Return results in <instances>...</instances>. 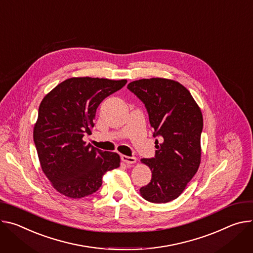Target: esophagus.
<instances>
[{"instance_id": "34e87169", "label": "esophagus", "mask_w": 253, "mask_h": 253, "mask_svg": "<svg viewBox=\"0 0 253 253\" xmlns=\"http://www.w3.org/2000/svg\"><path fill=\"white\" fill-rule=\"evenodd\" d=\"M122 161L125 162L127 165H131V164H134L136 162V158L135 157H128V156H122Z\"/></svg>"}]
</instances>
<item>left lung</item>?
Returning a JSON list of instances; mask_svg holds the SVG:
<instances>
[{"mask_svg": "<svg viewBox=\"0 0 253 253\" xmlns=\"http://www.w3.org/2000/svg\"><path fill=\"white\" fill-rule=\"evenodd\" d=\"M127 89L145 104L156 138V155L143 159L152 180L139 189L152 203L170 202L183 193L201 162V109L189 90L175 80L139 79Z\"/></svg>", "mask_w": 253, "mask_h": 253, "instance_id": "1", "label": "left lung"}]
</instances>
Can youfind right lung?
I'll list each match as a JSON object with an SVG mask.
<instances>
[{
    "instance_id": "add662e5",
    "label": "right lung",
    "mask_w": 253,
    "mask_h": 253,
    "mask_svg": "<svg viewBox=\"0 0 253 253\" xmlns=\"http://www.w3.org/2000/svg\"><path fill=\"white\" fill-rule=\"evenodd\" d=\"M126 83V79L73 77L58 84L41 101L34 143L42 171L66 197L77 199L95 193L102 176L120 167L117 153L100 151L82 138L91 133L101 101Z\"/></svg>"
}]
</instances>
